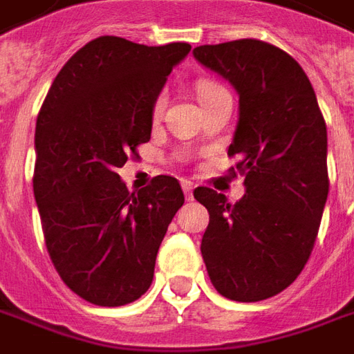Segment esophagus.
Here are the masks:
<instances>
[{"label": "esophagus", "mask_w": 354, "mask_h": 354, "mask_svg": "<svg viewBox=\"0 0 354 354\" xmlns=\"http://www.w3.org/2000/svg\"><path fill=\"white\" fill-rule=\"evenodd\" d=\"M182 189H184V195L187 201H192L194 199V184L192 182H187V180H184L182 182Z\"/></svg>", "instance_id": "obj_1"}]
</instances>
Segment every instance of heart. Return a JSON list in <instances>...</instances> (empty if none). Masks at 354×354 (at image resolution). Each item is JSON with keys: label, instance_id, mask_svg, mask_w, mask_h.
<instances>
[{"label": "heart", "instance_id": "heart-1", "mask_svg": "<svg viewBox=\"0 0 354 354\" xmlns=\"http://www.w3.org/2000/svg\"><path fill=\"white\" fill-rule=\"evenodd\" d=\"M197 91H199V100H201V103H205V101L212 100L214 95H218V93H224V88L220 86V84L216 82H199V86H197ZM165 105H167V97L160 93L159 97L155 100V105H153V115L155 117H159L160 113H162V109H165Z\"/></svg>", "mask_w": 354, "mask_h": 354}]
</instances>
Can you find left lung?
Returning <instances> with one entry per match:
<instances>
[{"mask_svg": "<svg viewBox=\"0 0 354 354\" xmlns=\"http://www.w3.org/2000/svg\"><path fill=\"white\" fill-rule=\"evenodd\" d=\"M194 57L239 95L228 157L245 176L234 205L211 187L194 192L209 211L203 261L220 295L263 301L291 286L313 253L330 189L326 122L305 71L283 49L236 39L199 46Z\"/></svg>", "mask_w": 354, "mask_h": 354, "instance_id": "left-lung-1", "label": "left lung"}]
</instances>
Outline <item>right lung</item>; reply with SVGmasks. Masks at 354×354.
Here are the masks:
<instances>
[{
  "label": "right lung",
  "instance_id": "obj_1",
  "mask_svg": "<svg viewBox=\"0 0 354 354\" xmlns=\"http://www.w3.org/2000/svg\"><path fill=\"white\" fill-rule=\"evenodd\" d=\"M189 49L91 39L59 71L39 109L32 184L46 247L66 288L91 305L142 297L184 205L176 178L155 176L130 194L117 170L149 142L155 100Z\"/></svg>",
  "mask_w": 354,
  "mask_h": 354
}]
</instances>
